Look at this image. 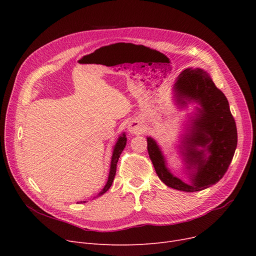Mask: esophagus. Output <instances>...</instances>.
Listing matches in <instances>:
<instances>
[{"mask_svg":"<svg viewBox=\"0 0 256 256\" xmlns=\"http://www.w3.org/2000/svg\"><path fill=\"white\" fill-rule=\"evenodd\" d=\"M128 130L130 134H141L144 130L142 121L139 118H130L128 124Z\"/></svg>","mask_w":256,"mask_h":256,"instance_id":"34e87169","label":"esophagus"}]
</instances>
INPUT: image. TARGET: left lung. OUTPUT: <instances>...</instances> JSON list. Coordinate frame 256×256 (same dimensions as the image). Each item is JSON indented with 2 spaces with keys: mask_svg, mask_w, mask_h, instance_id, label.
Listing matches in <instances>:
<instances>
[{
  "mask_svg": "<svg viewBox=\"0 0 256 256\" xmlns=\"http://www.w3.org/2000/svg\"><path fill=\"white\" fill-rule=\"evenodd\" d=\"M173 98L180 109L196 102L186 121L180 145L186 173L184 182L174 176L156 141L147 137V150L158 178L184 192H197L217 184L230 167L238 144L236 121L224 93L201 68H186L173 85Z\"/></svg>",
  "mask_w": 256,
  "mask_h": 256,
  "instance_id": "obj_1",
  "label": "left lung"
}]
</instances>
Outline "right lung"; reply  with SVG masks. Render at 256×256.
Segmentation results:
<instances>
[{
	"label": "right lung",
	"instance_id": "right-lung-1",
	"mask_svg": "<svg viewBox=\"0 0 256 256\" xmlns=\"http://www.w3.org/2000/svg\"><path fill=\"white\" fill-rule=\"evenodd\" d=\"M126 145V132H122L121 135L118 137L116 144L114 145V148H113V154H112V158H111V165H110V172H109V176H108V180L106 186H104V189L98 194L96 197L102 196V194H104L108 190L110 189V186H112V182L114 180L115 178V174H116V166H117V162L119 160V156L121 154V152H124V147ZM94 197V198H96ZM80 204H85L86 201H80Z\"/></svg>",
	"mask_w": 256,
	"mask_h": 256
}]
</instances>
